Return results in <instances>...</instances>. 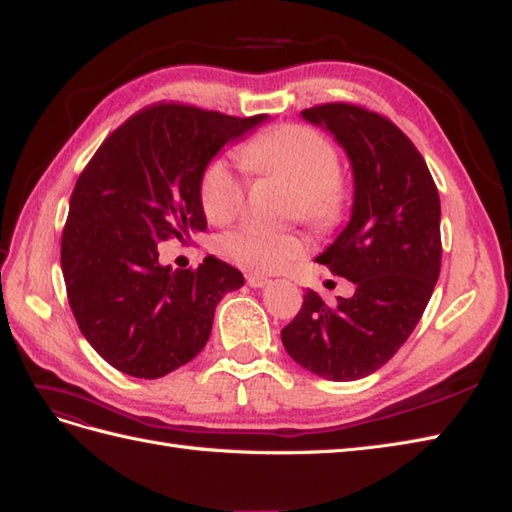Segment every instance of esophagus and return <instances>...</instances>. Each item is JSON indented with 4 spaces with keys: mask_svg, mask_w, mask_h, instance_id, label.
<instances>
[{
    "mask_svg": "<svg viewBox=\"0 0 512 512\" xmlns=\"http://www.w3.org/2000/svg\"><path fill=\"white\" fill-rule=\"evenodd\" d=\"M246 284L250 288H264L270 284L268 277H262V275H246Z\"/></svg>",
    "mask_w": 512,
    "mask_h": 512,
    "instance_id": "1",
    "label": "esophagus"
}]
</instances>
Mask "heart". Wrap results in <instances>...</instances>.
Listing matches in <instances>:
<instances>
[{
	"instance_id": "b5f03b06",
	"label": "heart",
	"mask_w": 512,
	"mask_h": 512,
	"mask_svg": "<svg viewBox=\"0 0 512 512\" xmlns=\"http://www.w3.org/2000/svg\"><path fill=\"white\" fill-rule=\"evenodd\" d=\"M242 164L257 175L279 177L295 186L290 215H299L317 228H330L346 210V184L339 177V153L319 130L288 124L259 133L239 150ZM204 215L213 224H226L244 208L246 182L226 157H215L199 182ZM306 239L299 233H275L257 226L230 230L219 250L230 262L253 273H277L306 253Z\"/></svg>"
}]
</instances>
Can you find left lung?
<instances>
[{"label":"left lung","instance_id":"obj_1","mask_svg":"<svg viewBox=\"0 0 512 512\" xmlns=\"http://www.w3.org/2000/svg\"><path fill=\"white\" fill-rule=\"evenodd\" d=\"M302 117L326 128L353 168L350 222L317 262L353 282L355 295L326 306L306 290L282 342L310 373L353 382L382 368L422 319L442 268V208L424 157L388 117L344 102Z\"/></svg>","mask_w":512,"mask_h":512}]
</instances>
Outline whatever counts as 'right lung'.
<instances>
[{"label": "right lung", "instance_id": "add662e5", "mask_svg": "<svg viewBox=\"0 0 512 512\" xmlns=\"http://www.w3.org/2000/svg\"><path fill=\"white\" fill-rule=\"evenodd\" d=\"M264 119L148 106L113 130L79 175L62 273L79 330L113 368L157 379L188 364L206 346L222 297L244 286L217 257L197 270L164 266L157 244L204 233V168Z\"/></svg>", "mask_w": 512, "mask_h": 512}]
</instances>
